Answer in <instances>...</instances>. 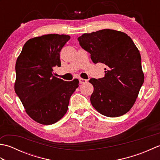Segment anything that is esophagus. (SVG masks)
Masks as SVG:
<instances>
[{"label":"esophagus","instance_id":"1","mask_svg":"<svg viewBox=\"0 0 160 160\" xmlns=\"http://www.w3.org/2000/svg\"><path fill=\"white\" fill-rule=\"evenodd\" d=\"M79 82L80 84H84L87 82V80L86 79H83V78H80L79 79Z\"/></svg>","mask_w":160,"mask_h":160}]
</instances>
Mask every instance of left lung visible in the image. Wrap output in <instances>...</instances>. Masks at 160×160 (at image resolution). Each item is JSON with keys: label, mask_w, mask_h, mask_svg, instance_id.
Masks as SVG:
<instances>
[{"label": "left lung", "mask_w": 160, "mask_h": 160, "mask_svg": "<svg viewBox=\"0 0 160 160\" xmlns=\"http://www.w3.org/2000/svg\"><path fill=\"white\" fill-rule=\"evenodd\" d=\"M78 40L95 64L107 66L104 78L89 81L94 88L92 106L107 117L127 113L144 80L141 56L133 41L125 33L108 29L84 33Z\"/></svg>", "instance_id": "8db88e82"}]
</instances>
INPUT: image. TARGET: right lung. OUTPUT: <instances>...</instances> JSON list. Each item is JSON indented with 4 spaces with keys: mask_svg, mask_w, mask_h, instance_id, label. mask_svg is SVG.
Here are the masks:
<instances>
[{
    "mask_svg": "<svg viewBox=\"0 0 160 160\" xmlns=\"http://www.w3.org/2000/svg\"><path fill=\"white\" fill-rule=\"evenodd\" d=\"M68 35L47 34L28 40L16 63L15 92L29 117L44 125L56 123L67 113L79 81H64L53 75L60 67V53Z\"/></svg>",
    "mask_w": 160,
    "mask_h": 160,
    "instance_id": "right-lung-1",
    "label": "right lung"
}]
</instances>
